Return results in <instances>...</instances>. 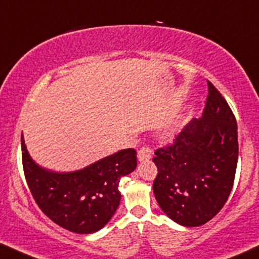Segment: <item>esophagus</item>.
<instances>
[{
	"instance_id": "34e87169",
	"label": "esophagus",
	"mask_w": 259,
	"mask_h": 259,
	"mask_svg": "<svg viewBox=\"0 0 259 259\" xmlns=\"http://www.w3.org/2000/svg\"><path fill=\"white\" fill-rule=\"evenodd\" d=\"M152 156V150L148 146H143L140 150L138 151V159L139 161H145V160H150Z\"/></svg>"
}]
</instances>
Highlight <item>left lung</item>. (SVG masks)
Instances as JSON below:
<instances>
[{"label": "left lung", "mask_w": 259, "mask_h": 259, "mask_svg": "<svg viewBox=\"0 0 259 259\" xmlns=\"http://www.w3.org/2000/svg\"><path fill=\"white\" fill-rule=\"evenodd\" d=\"M237 160L236 118L208 81L202 118L192 119L172 144L155 151L157 176L152 189L157 203L179 225H205L227 201Z\"/></svg>", "instance_id": "1"}]
</instances>
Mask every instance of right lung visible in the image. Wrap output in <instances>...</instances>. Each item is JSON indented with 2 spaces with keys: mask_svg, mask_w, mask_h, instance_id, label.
I'll list each match as a JSON object with an SVG mask.
<instances>
[{
  "mask_svg": "<svg viewBox=\"0 0 259 259\" xmlns=\"http://www.w3.org/2000/svg\"><path fill=\"white\" fill-rule=\"evenodd\" d=\"M22 164L31 194L43 213L65 230L88 235L102 230L120 203L119 181L137 168V151L124 149L77 171L57 172L29 155L21 137Z\"/></svg>",
  "mask_w": 259,
  "mask_h": 259,
  "instance_id": "1",
  "label": "right lung"
}]
</instances>
